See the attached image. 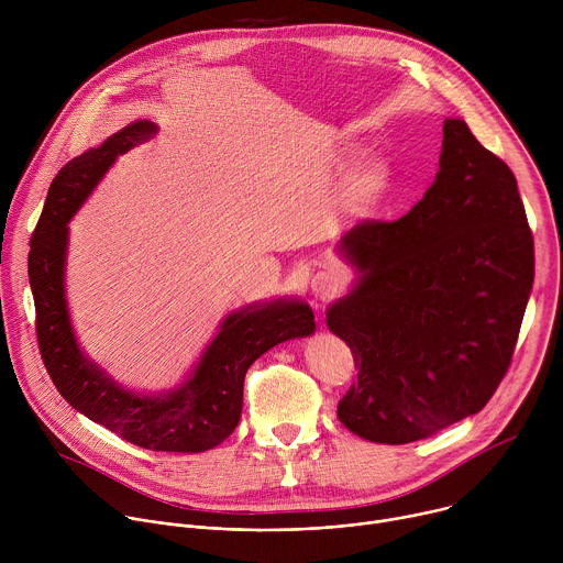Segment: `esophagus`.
<instances>
[{
	"label": "esophagus",
	"mask_w": 563,
	"mask_h": 563,
	"mask_svg": "<svg viewBox=\"0 0 563 563\" xmlns=\"http://www.w3.org/2000/svg\"><path fill=\"white\" fill-rule=\"evenodd\" d=\"M343 287V278L339 272L328 269V272H318L311 283H309V291L316 300H330L334 298Z\"/></svg>",
	"instance_id": "34e87169"
}]
</instances>
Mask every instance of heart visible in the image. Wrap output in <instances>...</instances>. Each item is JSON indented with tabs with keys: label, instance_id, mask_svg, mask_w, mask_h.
Here are the masks:
<instances>
[{
	"label": "heart",
	"instance_id": "obj_1",
	"mask_svg": "<svg viewBox=\"0 0 563 563\" xmlns=\"http://www.w3.org/2000/svg\"><path fill=\"white\" fill-rule=\"evenodd\" d=\"M356 155H358V146H354V144L341 148L343 165L352 163ZM387 180H389V165L380 155H367V157L356 159V163L350 167V172L345 174V180L341 185L339 207L345 213L363 211L383 191Z\"/></svg>",
	"mask_w": 563,
	"mask_h": 563
}]
</instances>
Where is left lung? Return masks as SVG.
Returning a JSON list of instances; mask_svg holds the SVG:
<instances>
[{"label": "left lung", "instance_id": "obj_1", "mask_svg": "<svg viewBox=\"0 0 563 563\" xmlns=\"http://www.w3.org/2000/svg\"><path fill=\"white\" fill-rule=\"evenodd\" d=\"M336 254L356 272L325 318L358 365L341 423L400 445L484 408L534 280L532 233L504 159L448 118L426 196L396 222L356 224Z\"/></svg>", "mask_w": 563, "mask_h": 563}]
</instances>
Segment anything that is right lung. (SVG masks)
Masks as SVG:
<instances>
[{
  "mask_svg": "<svg viewBox=\"0 0 563 563\" xmlns=\"http://www.w3.org/2000/svg\"><path fill=\"white\" fill-rule=\"evenodd\" d=\"M155 133V122L135 120L98 148L70 159L55 176L29 256L37 341L55 387L87 419L146 450L205 452L235 430L250 365L278 343L311 336L316 323L302 298H272L233 309L183 383L155 394L124 387L85 354L66 300L68 222L115 159Z\"/></svg>",
  "mask_w": 563,
  "mask_h": 563,
  "instance_id": "right-lung-1",
  "label": "right lung"
}]
</instances>
